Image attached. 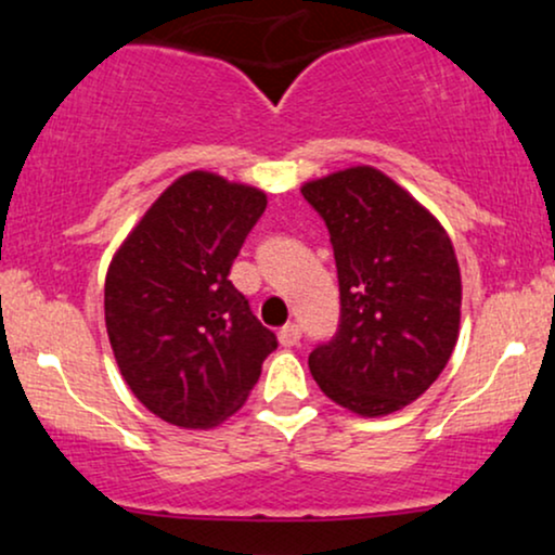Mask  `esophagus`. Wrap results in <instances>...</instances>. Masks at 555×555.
Instances as JSON below:
<instances>
[{
	"mask_svg": "<svg viewBox=\"0 0 555 555\" xmlns=\"http://www.w3.org/2000/svg\"><path fill=\"white\" fill-rule=\"evenodd\" d=\"M299 336H302V328H299L297 323H286V326L279 331V344H282V347H295Z\"/></svg>",
	"mask_w": 555,
	"mask_h": 555,
	"instance_id": "obj_1",
	"label": "esophagus"
}]
</instances>
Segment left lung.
I'll return each mask as SVG.
<instances>
[{
    "mask_svg": "<svg viewBox=\"0 0 555 555\" xmlns=\"http://www.w3.org/2000/svg\"><path fill=\"white\" fill-rule=\"evenodd\" d=\"M326 221L341 318L308 365L328 399L384 417L423 397L460 339L462 276L441 221L373 167L305 182Z\"/></svg>",
    "mask_w": 555,
    "mask_h": 555,
    "instance_id": "obj_1",
    "label": "left lung"
}]
</instances>
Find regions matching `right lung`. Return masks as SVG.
Wrapping results in <instances>:
<instances>
[{
	"label": "right lung",
	"mask_w": 555,
	"mask_h": 555,
	"mask_svg": "<svg viewBox=\"0 0 555 555\" xmlns=\"http://www.w3.org/2000/svg\"><path fill=\"white\" fill-rule=\"evenodd\" d=\"M266 193L188 171L114 253L104 315L114 360L143 406L180 428H214L245 404L276 336L229 269Z\"/></svg>",
	"instance_id": "1"
}]
</instances>
